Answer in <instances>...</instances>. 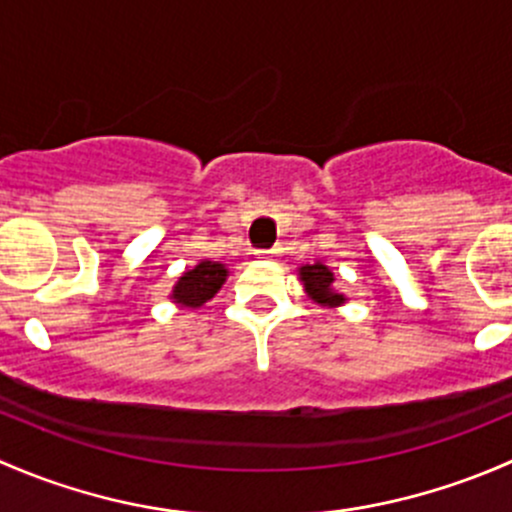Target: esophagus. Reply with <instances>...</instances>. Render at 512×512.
Returning a JSON list of instances; mask_svg holds the SVG:
<instances>
[{
	"mask_svg": "<svg viewBox=\"0 0 512 512\" xmlns=\"http://www.w3.org/2000/svg\"><path fill=\"white\" fill-rule=\"evenodd\" d=\"M277 255H280V250H277V247H275V250H260V252H257V257H262V260H275Z\"/></svg>",
	"mask_w": 512,
	"mask_h": 512,
	"instance_id": "34e87169",
	"label": "esophagus"
}]
</instances>
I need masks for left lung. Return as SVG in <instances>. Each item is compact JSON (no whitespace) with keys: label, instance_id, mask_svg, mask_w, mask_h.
<instances>
[{"label":"left lung","instance_id":"8db88e82","mask_svg":"<svg viewBox=\"0 0 512 512\" xmlns=\"http://www.w3.org/2000/svg\"><path fill=\"white\" fill-rule=\"evenodd\" d=\"M297 280L302 282L307 297L312 299L314 304H319V307L337 309L349 302L347 294L339 292V289L334 287V280H337V277H334V272L329 270L324 262H312V265L297 267Z\"/></svg>","mask_w":512,"mask_h":512}]
</instances>
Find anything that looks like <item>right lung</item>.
<instances>
[{
    "label": "right lung",
    "mask_w": 512,
    "mask_h": 512,
    "mask_svg": "<svg viewBox=\"0 0 512 512\" xmlns=\"http://www.w3.org/2000/svg\"><path fill=\"white\" fill-rule=\"evenodd\" d=\"M227 275H230V270H227L223 262L200 260L198 265L190 267V270H185L178 277V282H175L168 294L170 302L180 309L203 307L205 302H210L220 292Z\"/></svg>",
    "instance_id": "1"
}]
</instances>
